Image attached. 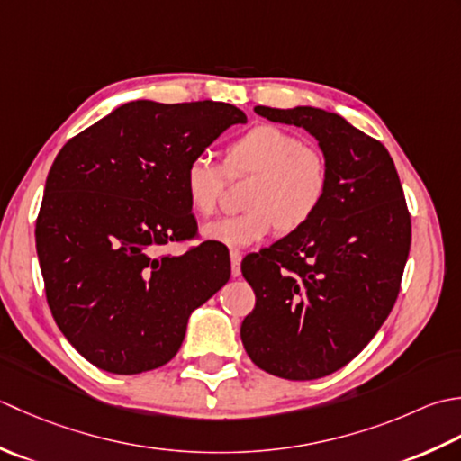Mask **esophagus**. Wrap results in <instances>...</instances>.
Here are the masks:
<instances>
[{"label":"esophagus","instance_id":"obj_1","mask_svg":"<svg viewBox=\"0 0 461 461\" xmlns=\"http://www.w3.org/2000/svg\"><path fill=\"white\" fill-rule=\"evenodd\" d=\"M240 260H242V252L240 250H230V272L232 278L240 276Z\"/></svg>","mask_w":461,"mask_h":461}]
</instances>
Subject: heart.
Returning a JSON list of instances; mask_svg holds the SVG:
<instances>
[{
    "label": "heart",
    "instance_id": "b5f03b06",
    "mask_svg": "<svg viewBox=\"0 0 461 461\" xmlns=\"http://www.w3.org/2000/svg\"><path fill=\"white\" fill-rule=\"evenodd\" d=\"M224 168L229 175H255L244 196L247 211L203 227L204 239L227 247H249L276 229L285 234L300 230L322 209L330 191L326 157L276 125H257L234 139L224 151ZM183 189L191 209L211 217L224 189L222 167L209 155H194L185 165Z\"/></svg>",
    "mask_w": 461,
    "mask_h": 461
}]
</instances>
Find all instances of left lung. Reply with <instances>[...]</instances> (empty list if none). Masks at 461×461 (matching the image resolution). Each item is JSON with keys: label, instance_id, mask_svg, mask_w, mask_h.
<instances>
[{"label": "left lung", "instance_id": "1", "mask_svg": "<svg viewBox=\"0 0 461 461\" xmlns=\"http://www.w3.org/2000/svg\"><path fill=\"white\" fill-rule=\"evenodd\" d=\"M255 111L318 140L330 191L306 227L242 260L257 304L240 338L260 370L316 380L358 356L388 318L410 252V212L380 140L324 109Z\"/></svg>", "mask_w": 461, "mask_h": 461}]
</instances>
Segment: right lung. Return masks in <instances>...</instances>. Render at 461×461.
Here are the masks:
<instances>
[{
  "label": "right lung",
  "instance_id": "add662e5",
  "mask_svg": "<svg viewBox=\"0 0 461 461\" xmlns=\"http://www.w3.org/2000/svg\"><path fill=\"white\" fill-rule=\"evenodd\" d=\"M247 123L221 101H131L69 139L45 181L35 224L47 304L83 358L111 374L167 364L186 322L230 278L194 237L183 171L222 131Z\"/></svg>",
  "mask_w": 461,
  "mask_h": 461
}]
</instances>
